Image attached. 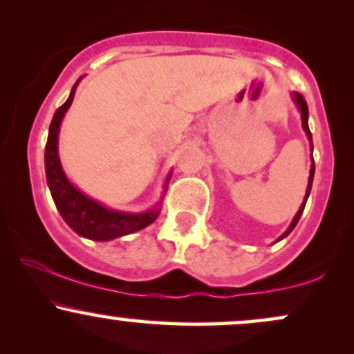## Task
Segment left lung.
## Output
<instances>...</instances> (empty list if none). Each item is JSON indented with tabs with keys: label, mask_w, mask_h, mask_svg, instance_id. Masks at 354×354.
Returning <instances> with one entry per match:
<instances>
[{
	"label": "left lung",
	"mask_w": 354,
	"mask_h": 354,
	"mask_svg": "<svg viewBox=\"0 0 354 354\" xmlns=\"http://www.w3.org/2000/svg\"><path fill=\"white\" fill-rule=\"evenodd\" d=\"M292 99H293V102H295V104H297V107H299V110H300V113H301V127H304L305 133H306V136H308L310 143H312V133H310V129H308V105H306V102H305V99H304V95H300L299 92H293V93H292ZM312 151H313V143H312ZM312 160H313V158H312ZM313 174H315V163H313V161H312V168H310V176H308V186H306V193H305L304 203H301L300 209H299V212H297V214H295V218H293L292 224L288 225V229H287V231H285V232L282 234V236H280L279 239H277V242H279V241H282L283 237H287L288 234H290V232L293 231V227H295L297 223H299V219H300L301 212H304V209H305L306 199H308V196H310V191H312Z\"/></svg>",
	"instance_id": "1"
}]
</instances>
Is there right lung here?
<instances>
[{"instance_id": "right-lung-1", "label": "right lung", "mask_w": 354, "mask_h": 354, "mask_svg": "<svg viewBox=\"0 0 354 354\" xmlns=\"http://www.w3.org/2000/svg\"><path fill=\"white\" fill-rule=\"evenodd\" d=\"M79 80L72 87L71 95L66 100V104H62L61 107L55 110L53 122H50L48 143H46L44 151L46 180H48V186L50 189V194H53L55 207L61 212L62 219L69 224L72 231H75L79 236L87 237V239L92 241H112L150 225L153 221L158 218L160 207L145 212H136V214L135 212L109 209L104 204L93 201L92 198L85 196L82 191H79L67 180L66 173H64L61 166V160H59L57 138L61 122L64 115L69 110L72 100H74V93L75 88H77ZM168 181L169 176L166 178L165 189L168 186Z\"/></svg>"}]
</instances>
